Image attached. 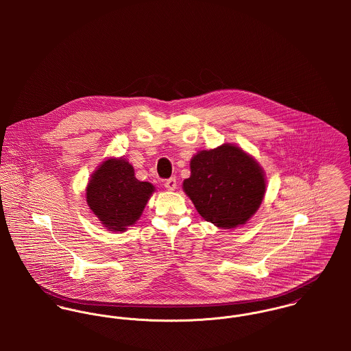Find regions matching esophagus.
<instances>
[{"label": "esophagus", "instance_id": "esophagus-1", "mask_svg": "<svg viewBox=\"0 0 351 351\" xmlns=\"http://www.w3.org/2000/svg\"><path fill=\"white\" fill-rule=\"evenodd\" d=\"M165 188H166L167 191H176V189H177V181H176V178L171 177V178L166 180V181H165Z\"/></svg>", "mask_w": 351, "mask_h": 351}]
</instances>
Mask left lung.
Returning a JSON list of instances; mask_svg holds the SVG:
<instances>
[{"label":"left lung","instance_id":"8db88e82","mask_svg":"<svg viewBox=\"0 0 351 351\" xmlns=\"http://www.w3.org/2000/svg\"><path fill=\"white\" fill-rule=\"evenodd\" d=\"M184 192L197 212L219 228L245 224L262 204L266 180L259 163L235 145L199 151Z\"/></svg>","mask_w":351,"mask_h":351}]
</instances>
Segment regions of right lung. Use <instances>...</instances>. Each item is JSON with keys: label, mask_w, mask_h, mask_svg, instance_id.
I'll return each mask as SVG.
<instances>
[{"label": "right lung", "mask_w": 351, "mask_h": 351, "mask_svg": "<svg viewBox=\"0 0 351 351\" xmlns=\"http://www.w3.org/2000/svg\"><path fill=\"white\" fill-rule=\"evenodd\" d=\"M154 191L152 184L135 177L130 162L109 158L92 174L86 202L106 230L124 232L141 217Z\"/></svg>", "instance_id": "1"}]
</instances>
